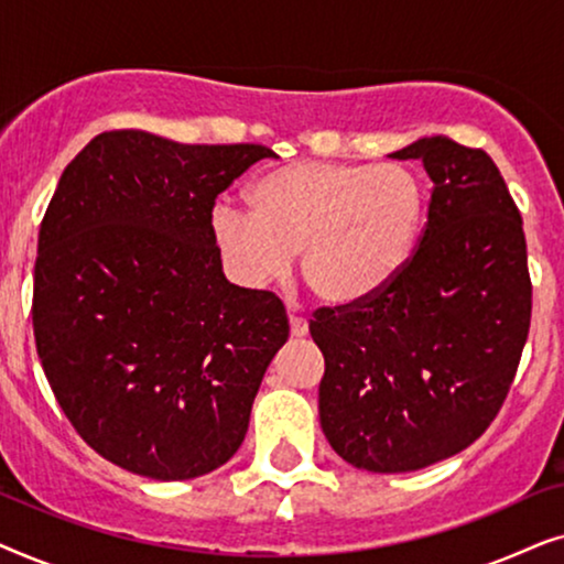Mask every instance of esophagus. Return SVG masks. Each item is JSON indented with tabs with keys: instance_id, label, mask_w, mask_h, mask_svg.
<instances>
[{
	"instance_id": "1",
	"label": "esophagus",
	"mask_w": 564,
	"mask_h": 564,
	"mask_svg": "<svg viewBox=\"0 0 564 564\" xmlns=\"http://www.w3.org/2000/svg\"><path fill=\"white\" fill-rule=\"evenodd\" d=\"M290 336H292V338H303V336H307V321L303 318V315L290 313Z\"/></svg>"
}]
</instances>
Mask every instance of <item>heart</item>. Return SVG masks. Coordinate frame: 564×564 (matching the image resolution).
I'll use <instances>...</instances> for the list:
<instances>
[{
    "instance_id": "b5f03b06",
    "label": "heart",
    "mask_w": 564,
    "mask_h": 564,
    "mask_svg": "<svg viewBox=\"0 0 564 564\" xmlns=\"http://www.w3.org/2000/svg\"><path fill=\"white\" fill-rule=\"evenodd\" d=\"M251 213L210 215L223 264L261 288L288 274L300 253L307 290L326 305L359 303L403 272L426 220V184L405 164L295 161L259 176Z\"/></svg>"
}]
</instances>
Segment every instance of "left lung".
Returning <instances> with one entry per match:
<instances>
[{
  "label": "left lung",
  "instance_id": "obj_1",
  "mask_svg": "<svg viewBox=\"0 0 564 564\" xmlns=\"http://www.w3.org/2000/svg\"><path fill=\"white\" fill-rule=\"evenodd\" d=\"M390 159H421L434 182L419 249L375 295L315 311L311 336L334 452L369 473H413L498 415L529 336L531 280L519 207L488 153L431 135Z\"/></svg>",
  "mask_w": 564,
  "mask_h": 564
}]
</instances>
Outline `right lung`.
Instances as JSON below:
<instances>
[{"label":"right lung","mask_w":564,"mask_h":564,"mask_svg":"<svg viewBox=\"0 0 564 564\" xmlns=\"http://www.w3.org/2000/svg\"><path fill=\"white\" fill-rule=\"evenodd\" d=\"M267 156L110 130L61 174L37 236V357L76 434L128 473L226 465L288 341L282 300L230 284L210 228L215 197Z\"/></svg>","instance_id":"right-lung-1"}]
</instances>
